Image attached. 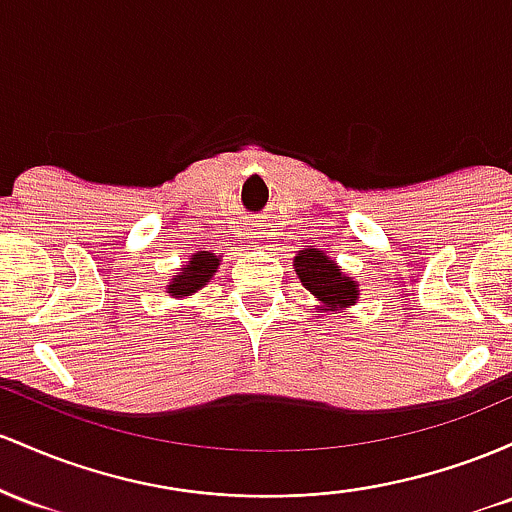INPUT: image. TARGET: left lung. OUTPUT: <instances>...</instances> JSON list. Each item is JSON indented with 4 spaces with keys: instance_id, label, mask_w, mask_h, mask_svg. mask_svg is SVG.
I'll list each match as a JSON object with an SVG mask.
<instances>
[{
    "instance_id": "left-lung-1",
    "label": "left lung",
    "mask_w": 512,
    "mask_h": 512,
    "mask_svg": "<svg viewBox=\"0 0 512 512\" xmlns=\"http://www.w3.org/2000/svg\"><path fill=\"white\" fill-rule=\"evenodd\" d=\"M295 273L302 285L326 307H348L355 302L358 285L336 263L317 249H304L295 256Z\"/></svg>"
}]
</instances>
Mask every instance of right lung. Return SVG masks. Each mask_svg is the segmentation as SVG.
<instances>
[{
  "label": "right lung",
  "instance_id": "1",
  "mask_svg": "<svg viewBox=\"0 0 512 512\" xmlns=\"http://www.w3.org/2000/svg\"><path fill=\"white\" fill-rule=\"evenodd\" d=\"M217 258L212 254H195L193 261L188 263V268H183L181 275H176L174 283H171L166 290L171 295H191V292L200 290L210 280V275L215 273Z\"/></svg>",
  "mask_w": 512,
  "mask_h": 512
}]
</instances>
